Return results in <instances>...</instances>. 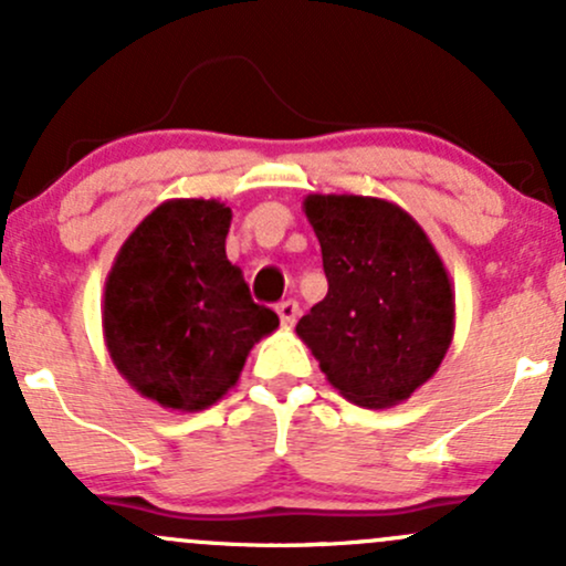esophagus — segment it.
I'll return each mask as SVG.
<instances>
[{"label":"esophagus","instance_id":"1","mask_svg":"<svg viewBox=\"0 0 566 566\" xmlns=\"http://www.w3.org/2000/svg\"><path fill=\"white\" fill-rule=\"evenodd\" d=\"M276 314H279V319H282L284 327H292L297 319V314H301V308H297L295 301H284L276 305Z\"/></svg>","mask_w":566,"mask_h":566}]
</instances>
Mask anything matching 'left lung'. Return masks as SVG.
Listing matches in <instances>:
<instances>
[{
    "label": "left lung",
    "instance_id": "left-lung-1",
    "mask_svg": "<svg viewBox=\"0 0 566 566\" xmlns=\"http://www.w3.org/2000/svg\"><path fill=\"white\" fill-rule=\"evenodd\" d=\"M303 212L329 287L295 333L343 399L399 405L450 350L454 292L444 261L418 220L388 199L308 193Z\"/></svg>",
    "mask_w": 566,
    "mask_h": 566
}]
</instances>
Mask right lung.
<instances>
[{"label": "right lung", "mask_w": 566, "mask_h": 566, "mask_svg": "<svg viewBox=\"0 0 566 566\" xmlns=\"http://www.w3.org/2000/svg\"><path fill=\"white\" fill-rule=\"evenodd\" d=\"M229 229L220 199H167L135 226L106 276L108 356L135 391L172 412L223 399L252 346L279 327L226 258Z\"/></svg>", "instance_id": "add662e5"}]
</instances>
